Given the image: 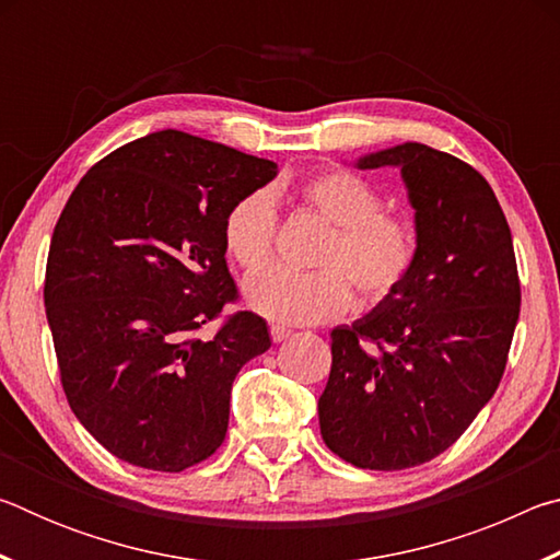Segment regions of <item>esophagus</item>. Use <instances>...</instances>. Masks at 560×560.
Listing matches in <instances>:
<instances>
[{
    "instance_id": "obj_1",
    "label": "esophagus",
    "mask_w": 560,
    "mask_h": 560,
    "mask_svg": "<svg viewBox=\"0 0 560 560\" xmlns=\"http://www.w3.org/2000/svg\"><path fill=\"white\" fill-rule=\"evenodd\" d=\"M269 334H271V340L273 343H281V340H287L293 330L291 328H287V326H279V324H273L271 328H269Z\"/></svg>"
}]
</instances>
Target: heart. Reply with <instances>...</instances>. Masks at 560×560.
Here are the masks:
<instances>
[{
    "mask_svg": "<svg viewBox=\"0 0 560 560\" xmlns=\"http://www.w3.org/2000/svg\"><path fill=\"white\" fill-rule=\"evenodd\" d=\"M296 200L330 224L311 264L318 269L271 267L246 281V306L281 324H318L348 308L350 299L371 306L390 296L417 261V232L402 214L383 210V195L348 167L301 177ZM279 214L267 189L242 195L224 214L222 242L244 271L271 259Z\"/></svg>",
    "mask_w": 560,
    "mask_h": 560,
    "instance_id": "heart-1",
    "label": "heart"
}]
</instances>
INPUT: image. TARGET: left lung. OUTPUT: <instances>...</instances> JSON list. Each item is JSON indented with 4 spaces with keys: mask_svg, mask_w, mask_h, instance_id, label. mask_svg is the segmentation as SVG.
Returning <instances> with one entry per match:
<instances>
[{
    "mask_svg": "<svg viewBox=\"0 0 560 560\" xmlns=\"http://www.w3.org/2000/svg\"><path fill=\"white\" fill-rule=\"evenodd\" d=\"M358 167H400L420 246L390 296L330 330L318 422L340 459L397 471L452 447L497 393L521 283L504 210L464 160L402 143Z\"/></svg>",
    "mask_w": 560,
    "mask_h": 560,
    "instance_id": "1",
    "label": "left lung"
}]
</instances>
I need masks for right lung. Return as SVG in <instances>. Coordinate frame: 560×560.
I'll return each instance as SVG.
<instances>
[{"label": "right lung", "mask_w": 560, "mask_h": 560, "mask_svg": "<svg viewBox=\"0 0 560 560\" xmlns=\"http://www.w3.org/2000/svg\"><path fill=\"white\" fill-rule=\"evenodd\" d=\"M277 163L183 130L98 160L66 202L46 259L44 306L73 415L118 459L183 471L220 450L246 360L267 320L236 311L222 222Z\"/></svg>", "instance_id": "right-lung-1"}]
</instances>
